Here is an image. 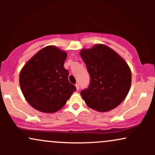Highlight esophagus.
<instances>
[{
    "label": "esophagus",
    "mask_w": 155,
    "mask_h": 155,
    "mask_svg": "<svg viewBox=\"0 0 155 155\" xmlns=\"http://www.w3.org/2000/svg\"><path fill=\"white\" fill-rule=\"evenodd\" d=\"M75 86H76V90H79V84L78 83H76V84H75Z\"/></svg>",
    "instance_id": "obj_1"
}]
</instances>
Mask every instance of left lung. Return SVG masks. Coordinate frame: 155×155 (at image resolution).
<instances>
[{"label":"left lung","mask_w":155,"mask_h":155,"mask_svg":"<svg viewBox=\"0 0 155 155\" xmlns=\"http://www.w3.org/2000/svg\"><path fill=\"white\" fill-rule=\"evenodd\" d=\"M79 54L90 76L88 88L81 92L87 106L99 112L117 107L127 95L131 85V71L125 60L101 44L82 49Z\"/></svg>","instance_id":"1"}]
</instances>
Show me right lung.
<instances>
[{
    "mask_svg": "<svg viewBox=\"0 0 155 155\" xmlns=\"http://www.w3.org/2000/svg\"><path fill=\"white\" fill-rule=\"evenodd\" d=\"M67 53L55 46L44 47L27 62L19 74L25 100L44 113H54L66 104L76 87L69 82L64 68Z\"/></svg>",
    "mask_w": 155,
    "mask_h": 155,
    "instance_id": "1",
    "label": "right lung"
}]
</instances>
